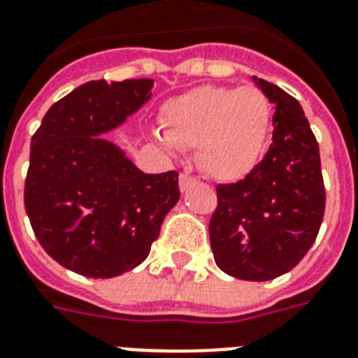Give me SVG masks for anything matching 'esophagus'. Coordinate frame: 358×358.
<instances>
[{
	"label": "esophagus",
	"instance_id": "obj_1",
	"mask_svg": "<svg viewBox=\"0 0 358 358\" xmlns=\"http://www.w3.org/2000/svg\"><path fill=\"white\" fill-rule=\"evenodd\" d=\"M195 182H197V178H193L191 174H185V173L180 174V189L182 191L189 189L191 185L195 184Z\"/></svg>",
	"mask_w": 358,
	"mask_h": 358
}]
</instances>
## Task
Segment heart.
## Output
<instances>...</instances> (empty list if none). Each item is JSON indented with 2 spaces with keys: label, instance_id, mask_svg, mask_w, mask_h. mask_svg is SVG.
<instances>
[{
  "label": "heart",
  "instance_id": "heart-1",
  "mask_svg": "<svg viewBox=\"0 0 358 358\" xmlns=\"http://www.w3.org/2000/svg\"><path fill=\"white\" fill-rule=\"evenodd\" d=\"M169 143L197 148V163L210 178L236 182L263 159L272 133V105L259 88L203 86L163 106Z\"/></svg>",
  "mask_w": 358,
  "mask_h": 358
}]
</instances>
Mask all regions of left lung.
Returning a JSON list of instances; mask_svg holds the SVG:
<instances>
[{
    "instance_id": "8db88e82",
    "label": "left lung",
    "mask_w": 358,
    "mask_h": 358,
    "mask_svg": "<svg viewBox=\"0 0 358 358\" xmlns=\"http://www.w3.org/2000/svg\"><path fill=\"white\" fill-rule=\"evenodd\" d=\"M253 80L276 106L272 144L244 180L215 187L208 231L225 274L266 282L294 268L312 248L327 197L317 141L300 103L276 84Z\"/></svg>"
}]
</instances>
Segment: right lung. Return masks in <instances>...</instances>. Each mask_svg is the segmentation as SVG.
Wrapping results in <instances>:
<instances>
[{
  "label": "right lung",
  "mask_w": 358,
  "mask_h": 358,
  "mask_svg": "<svg viewBox=\"0 0 358 358\" xmlns=\"http://www.w3.org/2000/svg\"><path fill=\"white\" fill-rule=\"evenodd\" d=\"M152 78L92 80L48 108L31 136L24 204L48 255L86 278H114L148 257L178 203V173L144 174L103 133L152 97Z\"/></svg>",
  "instance_id": "add662e5"
}]
</instances>
